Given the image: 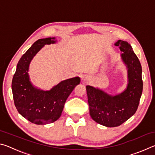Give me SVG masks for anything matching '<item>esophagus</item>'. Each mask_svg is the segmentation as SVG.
Returning <instances> with one entry per match:
<instances>
[{
    "instance_id": "1",
    "label": "esophagus",
    "mask_w": 155,
    "mask_h": 155,
    "mask_svg": "<svg viewBox=\"0 0 155 155\" xmlns=\"http://www.w3.org/2000/svg\"><path fill=\"white\" fill-rule=\"evenodd\" d=\"M82 79H83V81H88V78H87V77H83Z\"/></svg>"
}]
</instances>
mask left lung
<instances>
[{"instance_id": "1", "label": "left lung", "mask_w": 155, "mask_h": 155, "mask_svg": "<svg viewBox=\"0 0 155 155\" xmlns=\"http://www.w3.org/2000/svg\"><path fill=\"white\" fill-rule=\"evenodd\" d=\"M115 45L120 47L121 59L127 69V88L113 96L99 88L86 86L91 118L107 127H118L135 114L143 90L141 65L130 44L117 40Z\"/></svg>"}]
</instances>
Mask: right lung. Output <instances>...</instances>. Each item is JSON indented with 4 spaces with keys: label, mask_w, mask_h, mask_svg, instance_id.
Masks as SVG:
<instances>
[{
    "label": "right lung",
    "mask_w": 155,
    "mask_h": 155,
    "mask_svg": "<svg viewBox=\"0 0 155 155\" xmlns=\"http://www.w3.org/2000/svg\"><path fill=\"white\" fill-rule=\"evenodd\" d=\"M56 42L55 38L37 40L19 60L13 77L12 89L15 106L22 116L35 124H50L58 120L68 96L81 82L78 77L68 78L48 91L38 89L31 83L28 70L33 57L46 44Z\"/></svg>",
    "instance_id": "right-lung-1"
}]
</instances>
